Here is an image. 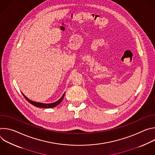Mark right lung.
Listing matches in <instances>:
<instances>
[{
	"instance_id": "1",
	"label": "right lung",
	"mask_w": 155,
	"mask_h": 155,
	"mask_svg": "<svg viewBox=\"0 0 155 155\" xmlns=\"http://www.w3.org/2000/svg\"><path fill=\"white\" fill-rule=\"evenodd\" d=\"M23 94V93H22ZM64 94L65 93L62 95V96L60 98L59 100H58V101L55 102H53V103H51V104H43V103H40V102H34V101H32L30 99H29L28 98H27L23 94V96L25 97V98L28 101V102H29L30 104H31L32 105H34L35 107H40V108H53L56 106H57L58 105H59L62 101L63 98H64Z\"/></svg>"
}]
</instances>
